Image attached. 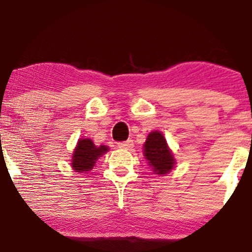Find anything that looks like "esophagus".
Wrapping results in <instances>:
<instances>
[{"label": "esophagus", "instance_id": "1", "mask_svg": "<svg viewBox=\"0 0 252 252\" xmlns=\"http://www.w3.org/2000/svg\"><path fill=\"white\" fill-rule=\"evenodd\" d=\"M134 146L133 140H126V141H122L118 142V147L119 149H124V150H130L131 147Z\"/></svg>", "mask_w": 252, "mask_h": 252}]
</instances>
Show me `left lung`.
<instances>
[{"label": "left lung", "instance_id": "8db88e82", "mask_svg": "<svg viewBox=\"0 0 252 252\" xmlns=\"http://www.w3.org/2000/svg\"><path fill=\"white\" fill-rule=\"evenodd\" d=\"M142 147H144L142 154H144L145 159L155 174L164 175L173 171L177 161L161 131H151L147 135L146 141Z\"/></svg>", "mask_w": 252, "mask_h": 252}]
</instances>
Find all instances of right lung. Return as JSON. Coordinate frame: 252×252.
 I'll use <instances>...</instances> for the list:
<instances>
[{
    "instance_id": "add662e5",
    "label": "right lung",
    "mask_w": 252,
    "mask_h": 252,
    "mask_svg": "<svg viewBox=\"0 0 252 252\" xmlns=\"http://www.w3.org/2000/svg\"><path fill=\"white\" fill-rule=\"evenodd\" d=\"M110 150L106 145L96 146L91 139H79L70 158V167L78 173H88L94 168L98 157Z\"/></svg>"
}]
</instances>
